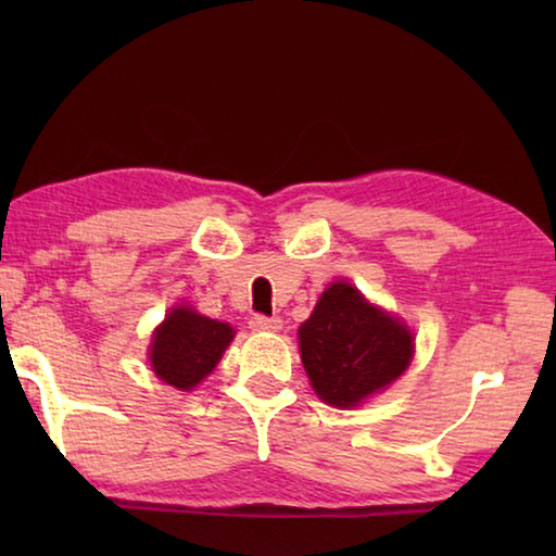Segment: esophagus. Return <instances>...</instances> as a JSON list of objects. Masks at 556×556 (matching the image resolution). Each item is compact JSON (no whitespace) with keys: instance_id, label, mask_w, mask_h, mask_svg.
<instances>
[{"instance_id":"1","label":"esophagus","mask_w":556,"mask_h":556,"mask_svg":"<svg viewBox=\"0 0 556 556\" xmlns=\"http://www.w3.org/2000/svg\"><path fill=\"white\" fill-rule=\"evenodd\" d=\"M251 327L255 329V332H277V329H281V320L279 317H267V315H255L251 317Z\"/></svg>"}]
</instances>
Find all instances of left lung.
Returning <instances> with one entry per match:
<instances>
[{
	"mask_svg": "<svg viewBox=\"0 0 556 556\" xmlns=\"http://www.w3.org/2000/svg\"><path fill=\"white\" fill-rule=\"evenodd\" d=\"M301 361L315 394L329 406H358L392 384L413 358V337L346 281L317 301L299 329Z\"/></svg>",
	"mask_w": 556,
	"mask_h": 556,
	"instance_id": "1",
	"label": "left lung"
}]
</instances>
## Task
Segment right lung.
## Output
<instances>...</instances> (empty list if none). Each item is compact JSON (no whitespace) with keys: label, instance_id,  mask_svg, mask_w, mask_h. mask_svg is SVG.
<instances>
[{"label":"right lung","instance_id":"1","mask_svg":"<svg viewBox=\"0 0 556 556\" xmlns=\"http://www.w3.org/2000/svg\"><path fill=\"white\" fill-rule=\"evenodd\" d=\"M231 339L233 329L227 323L210 320L181 305L167 315L152 337V370L176 389H193L219 363Z\"/></svg>","mask_w":556,"mask_h":556}]
</instances>
